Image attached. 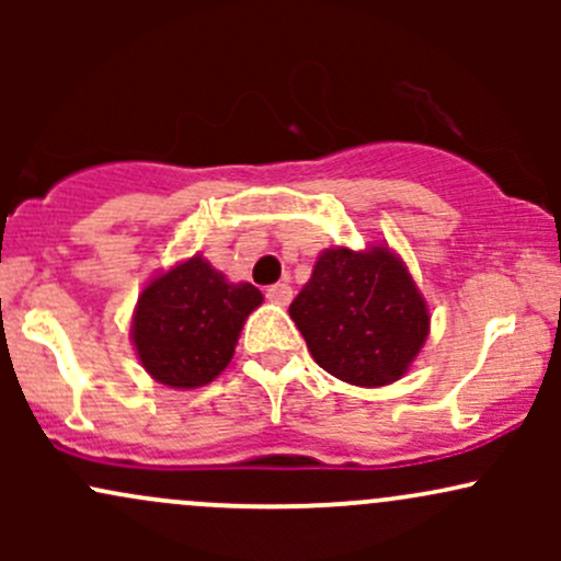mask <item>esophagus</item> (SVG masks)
Wrapping results in <instances>:
<instances>
[{
	"label": "esophagus",
	"mask_w": 561,
	"mask_h": 561,
	"mask_svg": "<svg viewBox=\"0 0 561 561\" xmlns=\"http://www.w3.org/2000/svg\"><path fill=\"white\" fill-rule=\"evenodd\" d=\"M266 298L276 302V306H287L293 300V287L289 285H272L266 289Z\"/></svg>",
	"instance_id": "obj_1"
}]
</instances>
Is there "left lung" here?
Returning a JSON list of instances; mask_svg holds the SVG:
<instances>
[{
    "instance_id": "8db88e82",
    "label": "left lung",
    "mask_w": 561,
    "mask_h": 561,
    "mask_svg": "<svg viewBox=\"0 0 561 561\" xmlns=\"http://www.w3.org/2000/svg\"><path fill=\"white\" fill-rule=\"evenodd\" d=\"M289 317L317 364L358 388L396 382L427 340V302L388 248L319 255Z\"/></svg>"
}]
</instances>
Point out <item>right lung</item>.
<instances>
[{
	"label": "right lung",
	"instance_id": "right-lung-1",
	"mask_svg": "<svg viewBox=\"0 0 561 561\" xmlns=\"http://www.w3.org/2000/svg\"><path fill=\"white\" fill-rule=\"evenodd\" d=\"M259 287L231 285L199 255L160 274L139 295L131 337L139 362L158 382L199 388L227 369Z\"/></svg>",
	"mask_w": 561,
	"mask_h": 561
}]
</instances>
